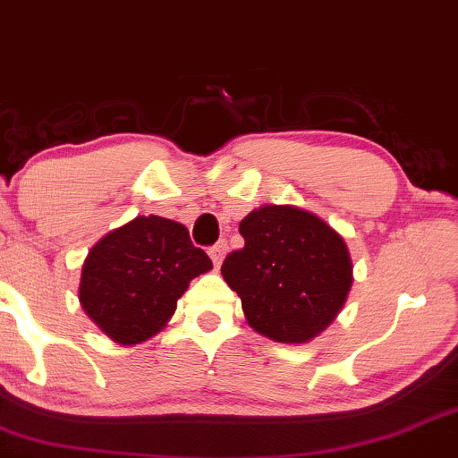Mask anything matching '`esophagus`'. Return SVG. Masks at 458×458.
I'll use <instances>...</instances> for the list:
<instances>
[{
    "label": "esophagus",
    "mask_w": 458,
    "mask_h": 458,
    "mask_svg": "<svg viewBox=\"0 0 458 458\" xmlns=\"http://www.w3.org/2000/svg\"><path fill=\"white\" fill-rule=\"evenodd\" d=\"M225 250H228L225 241H219V243H215L211 250H208V256H211V260H213L215 267L222 265V260H224V256H225Z\"/></svg>",
    "instance_id": "34e87169"
}]
</instances>
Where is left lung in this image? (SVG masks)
Returning <instances> with one entry per match:
<instances>
[{
	"label": "left lung",
	"instance_id": "left-lung-1",
	"mask_svg": "<svg viewBox=\"0 0 458 458\" xmlns=\"http://www.w3.org/2000/svg\"><path fill=\"white\" fill-rule=\"evenodd\" d=\"M245 239L222 276L241 297L251 329L282 344L317 338L343 310L353 284L344 239L314 213L265 204L239 224Z\"/></svg>",
	"mask_w": 458,
	"mask_h": 458
}]
</instances>
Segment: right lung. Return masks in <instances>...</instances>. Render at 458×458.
<instances>
[{
  "label": "right lung",
  "mask_w": 458,
  "mask_h": 458,
  "mask_svg": "<svg viewBox=\"0 0 458 458\" xmlns=\"http://www.w3.org/2000/svg\"><path fill=\"white\" fill-rule=\"evenodd\" d=\"M211 269L185 225L141 215L92 247L79 301L114 343L140 344L165 327L189 282Z\"/></svg>",
  "instance_id": "obj_1"
}]
</instances>
